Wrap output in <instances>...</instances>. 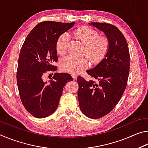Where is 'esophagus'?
<instances>
[{
	"mask_svg": "<svg viewBox=\"0 0 148 148\" xmlns=\"http://www.w3.org/2000/svg\"><path fill=\"white\" fill-rule=\"evenodd\" d=\"M72 78H73V79H74V80H76V79H77V76L76 74H72Z\"/></svg>",
	"mask_w": 148,
	"mask_h": 148,
	"instance_id": "34e87169",
	"label": "esophagus"
}]
</instances>
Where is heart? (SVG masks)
<instances>
[{"mask_svg":"<svg viewBox=\"0 0 148 148\" xmlns=\"http://www.w3.org/2000/svg\"><path fill=\"white\" fill-rule=\"evenodd\" d=\"M74 34L85 45L83 53L89 57L92 64H98L104 58L110 47V40L106 36H99L98 31L88 27H79L74 31ZM69 40L67 33L62 34L59 37L56 45L57 53L63 56L66 53ZM60 64L64 71L76 74L88 66L89 60L86 57L69 56L62 59Z\"/></svg>","mask_w":148,"mask_h":148,"instance_id":"heart-1","label":"heart"}]
</instances>
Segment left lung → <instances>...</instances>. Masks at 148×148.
I'll list each match as a JSON object with an SVG mask.
<instances>
[{
	"label": "left lung",
	"instance_id": "1",
	"mask_svg": "<svg viewBox=\"0 0 148 148\" xmlns=\"http://www.w3.org/2000/svg\"><path fill=\"white\" fill-rule=\"evenodd\" d=\"M89 25L104 32L110 40V47L104 58L87 71L91 77L98 79V84L81 76L77 77V98L85 116L99 119L110 113L123 94L129 74L130 54L126 39L116 27L97 22Z\"/></svg>",
	"mask_w": 148,
	"mask_h": 148
}]
</instances>
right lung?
I'll return each instance as SVG.
<instances>
[{
  "label": "right lung",
  "instance_id": "obj_1",
  "mask_svg": "<svg viewBox=\"0 0 148 148\" xmlns=\"http://www.w3.org/2000/svg\"><path fill=\"white\" fill-rule=\"evenodd\" d=\"M74 23L43 21L29 32L20 51L17 84L22 104L36 118L48 117L58 106L62 89L73 81L71 74L56 73L49 82L43 80L47 71H56L58 57L56 48L59 37L72 28Z\"/></svg>",
  "mask_w": 148,
  "mask_h": 148
}]
</instances>
